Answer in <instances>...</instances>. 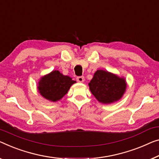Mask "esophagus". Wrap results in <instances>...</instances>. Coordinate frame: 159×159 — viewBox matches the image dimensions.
Listing matches in <instances>:
<instances>
[{"instance_id":"obj_1","label":"esophagus","mask_w":159,"mask_h":159,"mask_svg":"<svg viewBox=\"0 0 159 159\" xmlns=\"http://www.w3.org/2000/svg\"><path fill=\"white\" fill-rule=\"evenodd\" d=\"M76 80L79 83H84V76H79L76 78Z\"/></svg>"}]
</instances>
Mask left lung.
Returning <instances> with one entry per match:
<instances>
[{
    "mask_svg": "<svg viewBox=\"0 0 159 159\" xmlns=\"http://www.w3.org/2000/svg\"><path fill=\"white\" fill-rule=\"evenodd\" d=\"M92 94L100 103L110 104L120 100L126 89L124 78L103 70H98L89 84Z\"/></svg>",
    "mask_w": 159,
    "mask_h": 159,
    "instance_id": "8db88e82",
    "label": "left lung"
}]
</instances>
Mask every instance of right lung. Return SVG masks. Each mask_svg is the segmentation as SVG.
I'll list each match as a JSON object with an SVG mask.
<instances>
[{
    "label": "right lung",
    "mask_w": 159,
    "mask_h": 159,
    "mask_svg": "<svg viewBox=\"0 0 159 159\" xmlns=\"http://www.w3.org/2000/svg\"><path fill=\"white\" fill-rule=\"evenodd\" d=\"M75 83L70 77L53 70L40 79L38 89L43 98L55 102L62 98Z\"/></svg>",
    "instance_id": "1"
}]
</instances>
